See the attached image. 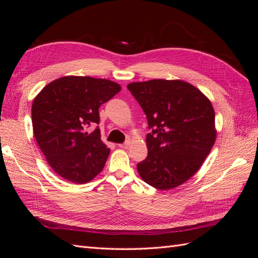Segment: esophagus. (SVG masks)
I'll return each instance as SVG.
<instances>
[{"instance_id": "esophagus-1", "label": "esophagus", "mask_w": 258, "mask_h": 258, "mask_svg": "<svg viewBox=\"0 0 258 258\" xmlns=\"http://www.w3.org/2000/svg\"><path fill=\"white\" fill-rule=\"evenodd\" d=\"M130 144H131V142L128 140V141H126V142L122 143V144H118V146H119L120 148H128V147L130 146Z\"/></svg>"}]
</instances>
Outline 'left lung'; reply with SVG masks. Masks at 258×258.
Returning <instances> with one entry per match:
<instances>
[{"instance_id": "8db88e82", "label": "left lung", "mask_w": 258, "mask_h": 258, "mask_svg": "<svg viewBox=\"0 0 258 258\" xmlns=\"http://www.w3.org/2000/svg\"><path fill=\"white\" fill-rule=\"evenodd\" d=\"M127 88L148 121V150L137 165L144 182L160 190L182 185L197 172L216 139L210 100L189 83L151 80Z\"/></svg>"}]
</instances>
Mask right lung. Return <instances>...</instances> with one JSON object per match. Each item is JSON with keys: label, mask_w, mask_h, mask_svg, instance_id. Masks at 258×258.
Instances as JSON below:
<instances>
[{"label": "right lung", "mask_w": 258, "mask_h": 258, "mask_svg": "<svg viewBox=\"0 0 258 258\" xmlns=\"http://www.w3.org/2000/svg\"><path fill=\"white\" fill-rule=\"evenodd\" d=\"M105 79L63 76L49 83L32 104L36 142L51 169L69 182L85 184L102 171L110 155L101 140L99 107L120 91Z\"/></svg>", "instance_id": "obj_1"}]
</instances>
